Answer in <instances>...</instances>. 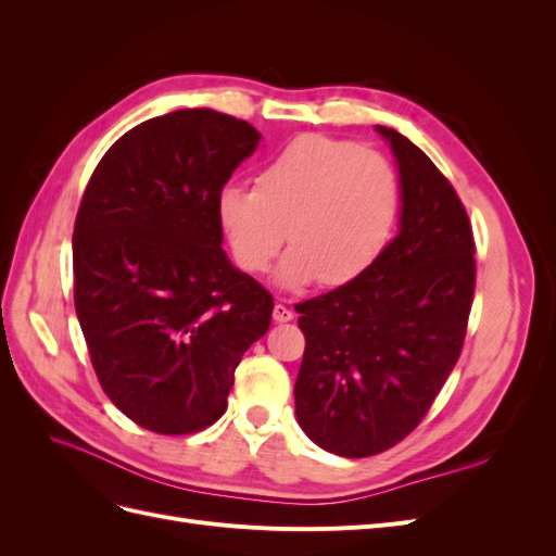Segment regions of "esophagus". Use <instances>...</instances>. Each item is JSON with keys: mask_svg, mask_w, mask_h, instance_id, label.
I'll use <instances>...</instances> for the list:
<instances>
[{"mask_svg": "<svg viewBox=\"0 0 556 556\" xmlns=\"http://www.w3.org/2000/svg\"><path fill=\"white\" fill-rule=\"evenodd\" d=\"M274 319H276V323H290V319H294V311L288 308L285 304H276L274 306Z\"/></svg>", "mask_w": 556, "mask_h": 556, "instance_id": "obj_1", "label": "esophagus"}]
</instances>
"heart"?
<instances>
[{"label": "heart", "instance_id": "obj_1", "mask_svg": "<svg viewBox=\"0 0 556 556\" xmlns=\"http://www.w3.org/2000/svg\"><path fill=\"white\" fill-rule=\"evenodd\" d=\"M399 201V174L380 150L304 134L262 166L252 190H223L217 215L248 274L266 271L290 237L278 276L301 288L366 271L390 241Z\"/></svg>", "mask_w": 556, "mask_h": 556}]
</instances>
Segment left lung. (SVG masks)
I'll list each match as a JSON object with an SVG mask.
<instances>
[{
    "mask_svg": "<svg viewBox=\"0 0 556 556\" xmlns=\"http://www.w3.org/2000/svg\"><path fill=\"white\" fill-rule=\"evenodd\" d=\"M401 229L341 288L296 304L306 336L294 401L308 439L374 457L429 413L457 364L476 292V241L452 182L396 129Z\"/></svg>",
    "mask_w": 556,
    "mask_h": 556,
    "instance_id": "1",
    "label": "left lung"
}]
</instances>
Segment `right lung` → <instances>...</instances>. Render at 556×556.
<instances>
[{"label": "right lung", "mask_w": 556, "mask_h": 556, "mask_svg": "<svg viewBox=\"0 0 556 556\" xmlns=\"http://www.w3.org/2000/svg\"><path fill=\"white\" fill-rule=\"evenodd\" d=\"M260 131L182 109L137 125L99 160L74 225V304L106 396L139 427L182 435L227 410L274 296L220 248L217 199Z\"/></svg>", "instance_id": "obj_1"}]
</instances>
